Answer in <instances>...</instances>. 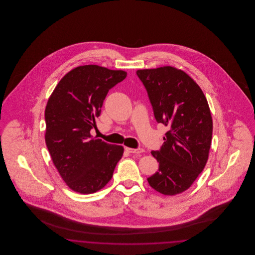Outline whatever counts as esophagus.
<instances>
[{
  "label": "esophagus",
  "instance_id": "1",
  "mask_svg": "<svg viewBox=\"0 0 255 255\" xmlns=\"http://www.w3.org/2000/svg\"><path fill=\"white\" fill-rule=\"evenodd\" d=\"M125 150L130 153V154H141L144 152V149L143 148H129V147H125Z\"/></svg>",
  "mask_w": 255,
  "mask_h": 255
}]
</instances>
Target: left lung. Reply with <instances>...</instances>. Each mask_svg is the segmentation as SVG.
<instances>
[{"label":"left lung","mask_w":255,"mask_h":255,"mask_svg":"<svg viewBox=\"0 0 255 255\" xmlns=\"http://www.w3.org/2000/svg\"><path fill=\"white\" fill-rule=\"evenodd\" d=\"M155 119L168 127L159 150L151 154L158 170L147 179L163 195L188 189L206 166L212 138V119L201 88L184 72L173 67L138 70Z\"/></svg>","instance_id":"8db88e82"}]
</instances>
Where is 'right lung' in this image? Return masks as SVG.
<instances>
[{"label": "right lung", "mask_w": 255, "mask_h": 255, "mask_svg": "<svg viewBox=\"0 0 255 255\" xmlns=\"http://www.w3.org/2000/svg\"><path fill=\"white\" fill-rule=\"evenodd\" d=\"M127 73L97 65L67 73L49 97L46 111V144L54 166L73 191L97 192L113 177L123 147L94 138L91 130L109 90Z\"/></svg>", "instance_id": "1"}]
</instances>
